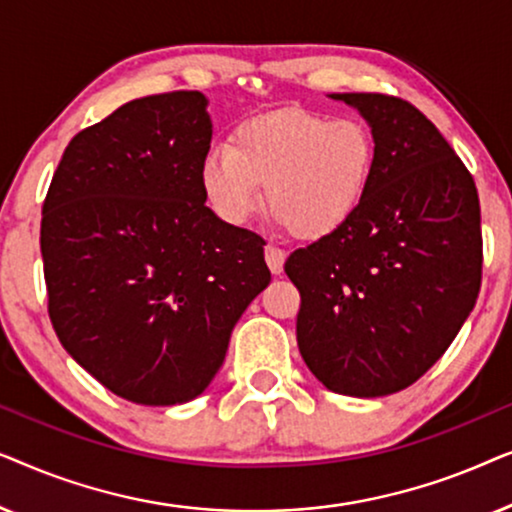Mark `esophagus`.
<instances>
[{
	"label": "esophagus",
	"mask_w": 512,
	"mask_h": 512,
	"mask_svg": "<svg viewBox=\"0 0 512 512\" xmlns=\"http://www.w3.org/2000/svg\"><path fill=\"white\" fill-rule=\"evenodd\" d=\"M284 261H286V251L284 249L275 247V244H268V247H265V263H268L272 275H282Z\"/></svg>",
	"instance_id": "34e87169"
}]
</instances>
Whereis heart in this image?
Wrapping results in <instances>:
<instances>
[{
	"label": "heart",
	"instance_id": "1",
	"mask_svg": "<svg viewBox=\"0 0 512 512\" xmlns=\"http://www.w3.org/2000/svg\"><path fill=\"white\" fill-rule=\"evenodd\" d=\"M373 167L366 125L291 109L242 123L233 144L207 153L200 181L214 212L233 226L261 212L268 188L272 214L293 237L321 240L352 219Z\"/></svg>",
	"mask_w": 512,
	"mask_h": 512
}]
</instances>
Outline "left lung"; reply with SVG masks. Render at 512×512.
I'll return each mask as SVG.
<instances>
[{
	"instance_id": "obj_1",
	"label": "left lung",
	"mask_w": 512,
	"mask_h": 512,
	"mask_svg": "<svg viewBox=\"0 0 512 512\" xmlns=\"http://www.w3.org/2000/svg\"><path fill=\"white\" fill-rule=\"evenodd\" d=\"M375 139L373 179L352 219L296 249L298 349L335 394L375 398L415 384L457 338L482 279L471 172L417 107L382 93H333Z\"/></svg>"
}]
</instances>
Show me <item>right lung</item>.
Returning a JSON list of instances; mask_svg holds the SVG:
<instances>
[{
    "mask_svg": "<svg viewBox=\"0 0 512 512\" xmlns=\"http://www.w3.org/2000/svg\"><path fill=\"white\" fill-rule=\"evenodd\" d=\"M207 100H132L74 135L41 209L48 317L97 382L139 405L200 396L270 284L265 240L205 205Z\"/></svg>",
    "mask_w": 512,
    "mask_h": 512,
    "instance_id": "1",
    "label": "right lung"
}]
</instances>
